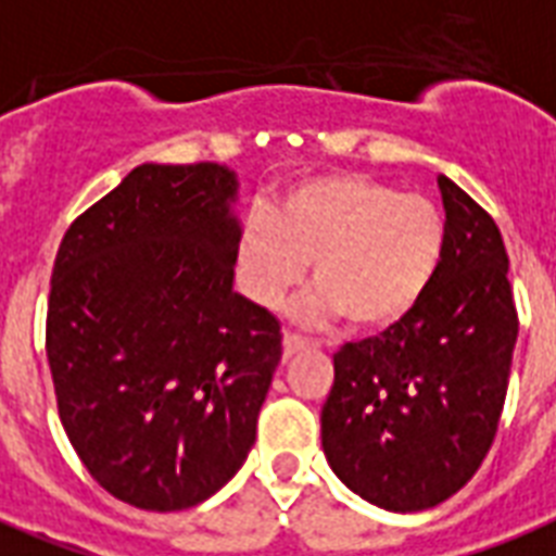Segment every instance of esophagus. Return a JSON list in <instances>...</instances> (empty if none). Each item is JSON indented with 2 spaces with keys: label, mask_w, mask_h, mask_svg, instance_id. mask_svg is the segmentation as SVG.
<instances>
[{
  "label": "esophagus",
  "mask_w": 556,
  "mask_h": 556,
  "mask_svg": "<svg viewBox=\"0 0 556 556\" xmlns=\"http://www.w3.org/2000/svg\"><path fill=\"white\" fill-rule=\"evenodd\" d=\"M306 344H309V341L303 339V336H298V332H286V336H282V356L289 359L294 353L306 351Z\"/></svg>",
  "instance_id": "1"
}]
</instances>
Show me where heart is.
Listing matches in <instances>:
<instances>
[{
	"instance_id": "1",
	"label": "heart",
	"mask_w": 556,
	"mask_h": 556,
	"mask_svg": "<svg viewBox=\"0 0 556 556\" xmlns=\"http://www.w3.org/2000/svg\"><path fill=\"white\" fill-rule=\"evenodd\" d=\"M447 244L433 200L365 174H324L286 188L274 212H253L236 238V277L258 306H277L312 262L318 282L300 318H341L353 330L394 327L433 286Z\"/></svg>"
}]
</instances>
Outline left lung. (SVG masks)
Masks as SVG:
<instances>
[{
  "label": "left lung",
  "mask_w": 556,
  "mask_h": 556,
  "mask_svg": "<svg viewBox=\"0 0 556 556\" xmlns=\"http://www.w3.org/2000/svg\"><path fill=\"white\" fill-rule=\"evenodd\" d=\"M447 244L433 286L404 320L348 341L320 409L339 480L392 513H418L466 486L497 433L519 315L495 220L439 176Z\"/></svg>",
  "instance_id": "obj_1"
}]
</instances>
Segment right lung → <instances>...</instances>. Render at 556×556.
<instances>
[{
	"label": "right lung",
	"instance_id": "add662e5",
	"mask_svg": "<svg viewBox=\"0 0 556 556\" xmlns=\"http://www.w3.org/2000/svg\"><path fill=\"white\" fill-rule=\"evenodd\" d=\"M236 174L141 164L70 224L47 359L70 445L138 509L203 504L256 442L282 332L232 289Z\"/></svg>",
	"mask_w": 556,
	"mask_h": 556
}]
</instances>
